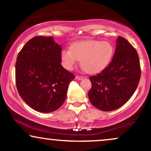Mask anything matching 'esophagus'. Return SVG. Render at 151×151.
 <instances>
[{"instance_id": "34e87169", "label": "esophagus", "mask_w": 151, "mask_h": 151, "mask_svg": "<svg viewBox=\"0 0 151 151\" xmlns=\"http://www.w3.org/2000/svg\"><path fill=\"white\" fill-rule=\"evenodd\" d=\"M75 79H77V80H81V79H84V77H83V76H76V77H75Z\"/></svg>"}]
</instances>
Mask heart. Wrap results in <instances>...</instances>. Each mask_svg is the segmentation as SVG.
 I'll list each match as a JSON object with an SVG mask.
<instances>
[{
    "label": "heart",
    "mask_w": 151,
    "mask_h": 151,
    "mask_svg": "<svg viewBox=\"0 0 151 151\" xmlns=\"http://www.w3.org/2000/svg\"><path fill=\"white\" fill-rule=\"evenodd\" d=\"M114 53L113 45L109 41L85 40L72 44L70 50H62L61 60L63 67L69 70L80 60L81 67L86 72L94 74L107 67Z\"/></svg>",
    "instance_id": "b5f03b06"
}]
</instances>
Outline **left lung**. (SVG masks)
I'll return each instance as SVG.
<instances>
[{
	"instance_id": "left-lung-1",
	"label": "left lung",
	"mask_w": 151,
	"mask_h": 151,
	"mask_svg": "<svg viewBox=\"0 0 151 151\" xmlns=\"http://www.w3.org/2000/svg\"><path fill=\"white\" fill-rule=\"evenodd\" d=\"M141 65L137 51L124 37H119L113 59L100 73L89 77V99L96 108L110 111L120 108L138 87Z\"/></svg>"
}]
</instances>
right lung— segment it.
<instances>
[{
	"label": "right lung",
	"mask_w": 151,
	"mask_h": 151,
	"mask_svg": "<svg viewBox=\"0 0 151 151\" xmlns=\"http://www.w3.org/2000/svg\"><path fill=\"white\" fill-rule=\"evenodd\" d=\"M62 47L52 37L35 36L18 53L15 83L20 97L42 113L60 108L75 76L61 65Z\"/></svg>",
	"instance_id": "obj_1"
}]
</instances>
